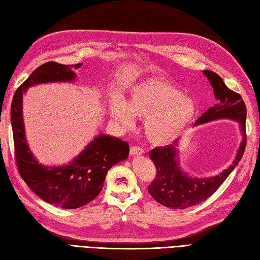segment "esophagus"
Listing matches in <instances>:
<instances>
[{"instance_id": "esophagus-1", "label": "esophagus", "mask_w": 260, "mask_h": 260, "mask_svg": "<svg viewBox=\"0 0 260 260\" xmlns=\"http://www.w3.org/2000/svg\"><path fill=\"white\" fill-rule=\"evenodd\" d=\"M144 150L140 147H131L130 148V154L131 155H141L143 154Z\"/></svg>"}]
</instances>
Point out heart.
<instances>
[{
    "instance_id": "b5f03b06",
    "label": "heart",
    "mask_w": 260,
    "mask_h": 260,
    "mask_svg": "<svg viewBox=\"0 0 260 260\" xmlns=\"http://www.w3.org/2000/svg\"><path fill=\"white\" fill-rule=\"evenodd\" d=\"M198 115L195 101L161 79H148L131 90L126 104L117 101L111 117L123 128L135 124V117L144 119V134L154 144H167L178 138Z\"/></svg>"
}]
</instances>
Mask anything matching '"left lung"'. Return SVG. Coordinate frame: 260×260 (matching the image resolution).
<instances>
[{"instance_id": "1", "label": "left lung", "mask_w": 260, "mask_h": 260, "mask_svg": "<svg viewBox=\"0 0 260 260\" xmlns=\"http://www.w3.org/2000/svg\"><path fill=\"white\" fill-rule=\"evenodd\" d=\"M203 73L213 87L217 103L207 109L194 124H202L217 119L236 120L242 130L243 140L231 167L220 174L206 179L191 178L180 169L176 148L178 140L166 147H157L151 150L149 156L154 163L156 175L148 186V191L157 203L172 210H183L198 205L212 196L242 160L246 148L247 111L242 96L231 90L216 73L212 71H204Z\"/></svg>"}]
</instances>
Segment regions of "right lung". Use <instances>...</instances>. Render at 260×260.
Returning a JSON list of instances; mask_svg holds the SVG:
<instances>
[{"mask_svg":"<svg viewBox=\"0 0 260 260\" xmlns=\"http://www.w3.org/2000/svg\"><path fill=\"white\" fill-rule=\"evenodd\" d=\"M82 64L61 65L48 61L36 68L17 88L11 105L15 160L18 173L39 198L61 208H78L97 198L110 168L129 155L128 142L99 135L81 153L62 167H44L31 154L25 137L22 103L30 86L46 82L73 81L75 69Z\"/></svg>","mask_w":260,"mask_h":260,"instance_id":"right-lung-1","label":"right lung"}]
</instances>
